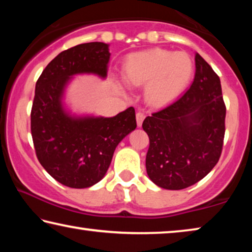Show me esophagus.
<instances>
[{"instance_id": "esophagus-1", "label": "esophagus", "mask_w": 252, "mask_h": 252, "mask_svg": "<svg viewBox=\"0 0 252 252\" xmlns=\"http://www.w3.org/2000/svg\"><path fill=\"white\" fill-rule=\"evenodd\" d=\"M143 120H144V114L142 112L136 113V125H138V126H142Z\"/></svg>"}]
</instances>
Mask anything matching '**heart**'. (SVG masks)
<instances>
[{"instance_id":"1","label":"heart","mask_w":252,"mask_h":252,"mask_svg":"<svg viewBox=\"0 0 252 252\" xmlns=\"http://www.w3.org/2000/svg\"><path fill=\"white\" fill-rule=\"evenodd\" d=\"M193 62L185 52L150 49L129 55L123 78L132 87H143L148 103L159 106L181 94L193 75Z\"/></svg>"}]
</instances>
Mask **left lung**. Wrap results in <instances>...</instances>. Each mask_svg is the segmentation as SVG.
<instances>
[{"label": "left lung", "mask_w": 252, "mask_h": 252, "mask_svg": "<svg viewBox=\"0 0 252 252\" xmlns=\"http://www.w3.org/2000/svg\"><path fill=\"white\" fill-rule=\"evenodd\" d=\"M194 61L191 87L142 123L150 139L147 173L163 189L197 183L217 164L222 150L225 105L220 79L199 53Z\"/></svg>", "instance_id": "left-lung-1"}]
</instances>
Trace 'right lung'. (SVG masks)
<instances>
[{
  "instance_id": "1",
  "label": "right lung",
  "mask_w": 252,
  "mask_h": 252,
  "mask_svg": "<svg viewBox=\"0 0 252 252\" xmlns=\"http://www.w3.org/2000/svg\"><path fill=\"white\" fill-rule=\"evenodd\" d=\"M110 55L103 42L73 46L58 54L35 84L31 132L36 157L51 177L74 189L101 181L118 144L136 127L132 106L105 118L72 113L64 102L74 75L106 78Z\"/></svg>"
}]
</instances>
